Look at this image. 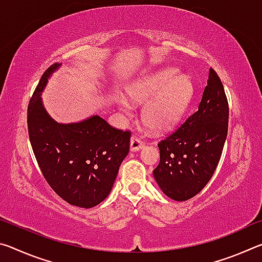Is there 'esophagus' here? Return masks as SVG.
Returning <instances> with one entry per match:
<instances>
[{
    "instance_id": "esophagus-1",
    "label": "esophagus",
    "mask_w": 262,
    "mask_h": 262,
    "mask_svg": "<svg viewBox=\"0 0 262 262\" xmlns=\"http://www.w3.org/2000/svg\"><path fill=\"white\" fill-rule=\"evenodd\" d=\"M143 148V143H142V141L139 139V137L136 136H133L130 139V151L135 152V151H139Z\"/></svg>"
}]
</instances>
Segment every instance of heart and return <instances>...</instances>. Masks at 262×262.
I'll return each mask as SVG.
<instances>
[{"mask_svg": "<svg viewBox=\"0 0 262 262\" xmlns=\"http://www.w3.org/2000/svg\"><path fill=\"white\" fill-rule=\"evenodd\" d=\"M193 83L178 69L163 68L149 73L127 88L126 97L132 104H144L142 118L150 129L157 133L173 127L183 117L193 96ZM121 107L128 112L127 101Z\"/></svg>", "mask_w": 262, "mask_h": 262, "instance_id": "1", "label": "heart"}]
</instances>
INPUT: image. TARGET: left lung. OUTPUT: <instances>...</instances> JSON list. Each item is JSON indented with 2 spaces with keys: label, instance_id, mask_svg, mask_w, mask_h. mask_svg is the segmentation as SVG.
I'll use <instances>...</instances> for the list:
<instances>
[{
  "label": "left lung",
  "instance_id": "8db88e82",
  "mask_svg": "<svg viewBox=\"0 0 262 262\" xmlns=\"http://www.w3.org/2000/svg\"><path fill=\"white\" fill-rule=\"evenodd\" d=\"M228 121L223 84L210 68L196 112L158 144L161 159L152 173L166 196L186 201L201 192L219 165Z\"/></svg>",
  "mask_w": 262,
  "mask_h": 262
}]
</instances>
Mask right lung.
<instances>
[{"mask_svg": "<svg viewBox=\"0 0 262 262\" xmlns=\"http://www.w3.org/2000/svg\"><path fill=\"white\" fill-rule=\"evenodd\" d=\"M62 66L54 63L41 76L28 108L30 142L48 185L69 205L92 208L112 190L119 167L129 152L130 132L111 127L99 115L78 122L55 121L41 95Z\"/></svg>", "mask_w": 262, "mask_h": 262, "instance_id": "right-lung-1", "label": "right lung"}]
</instances>
